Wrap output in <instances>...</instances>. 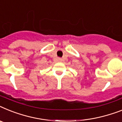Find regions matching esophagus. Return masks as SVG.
<instances>
[{"label":"esophagus","mask_w":122,"mask_h":122,"mask_svg":"<svg viewBox=\"0 0 122 122\" xmlns=\"http://www.w3.org/2000/svg\"><path fill=\"white\" fill-rule=\"evenodd\" d=\"M57 61H58V62H61V61H62V59H61V58H58V59H57Z\"/></svg>","instance_id":"esophagus-1"}]
</instances>
